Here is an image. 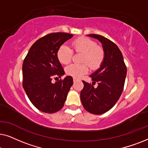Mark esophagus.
I'll list each match as a JSON object with an SVG mask.
<instances>
[{
    "label": "esophagus",
    "mask_w": 148,
    "mask_h": 148,
    "mask_svg": "<svg viewBox=\"0 0 148 148\" xmlns=\"http://www.w3.org/2000/svg\"><path fill=\"white\" fill-rule=\"evenodd\" d=\"M77 81V79H76V78H73V82L75 83V82H76Z\"/></svg>",
    "instance_id": "1"
}]
</instances>
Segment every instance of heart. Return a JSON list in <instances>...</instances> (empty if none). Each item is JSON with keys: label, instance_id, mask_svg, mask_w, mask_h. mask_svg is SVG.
<instances>
[{"label": "heart", "instance_id": "heart-1", "mask_svg": "<svg viewBox=\"0 0 148 148\" xmlns=\"http://www.w3.org/2000/svg\"><path fill=\"white\" fill-rule=\"evenodd\" d=\"M75 52L82 53L81 62L82 64H71L66 67L69 75L80 78L88 71L89 66L92 69H97L104 61L105 52L102 47L97 45L94 40L86 37H80L74 40L71 43ZM58 60L60 63L66 64L72 59L73 51L66 45L60 46L57 50Z\"/></svg>", "mask_w": 148, "mask_h": 148}]
</instances>
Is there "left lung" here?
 Instances as JSON below:
<instances>
[{"label":"left lung","mask_w":148,"mask_h":148,"mask_svg":"<svg viewBox=\"0 0 148 148\" xmlns=\"http://www.w3.org/2000/svg\"><path fill=\"white\" fill-rule=\"evenodd\" d=\"M102 44L105 57L100 67L90 75V84L83 81L84 87L80 93L84 108L94 114L106 112L116 104L122 94L127 75V67L120 49L114 42L102 36L89 34ZM98 82L94 88L92 84Z\"/></svg>","instance_id":"8db88e82"}]
</instances>
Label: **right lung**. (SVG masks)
<instances>
[{"instance_id":"obj_1","label":"right lung","mask_w":148,"mask_h":148,"mask_svg":"<svg viewBox=\"0 0 148 148\" xmlns=\"http://www.w3.org/2000/svg\"><path fill=\"white\" fill-rule=\"evenodd\" d=\"M73 36L63 32L47 34L32 46L23 60V89L34 106L44 112L60 110L73 84L71 76L52 83L53 77L64 74L56 55L58 48Z\"/></svg>"}]
</instances>
